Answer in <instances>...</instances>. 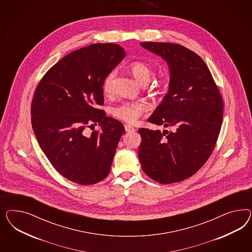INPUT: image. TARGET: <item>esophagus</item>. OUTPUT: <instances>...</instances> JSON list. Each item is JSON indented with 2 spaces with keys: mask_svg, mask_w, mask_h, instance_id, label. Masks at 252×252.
<instances>
[{
  "mask_svg": "<svg viewBox=\"0 0 252 252\" xmlns=\"http://www.w3.org/2000/svg\"><path fill=\"white\" fill-rule=\"evenodd\" d=\"M125 129L126 132H133V131H135V127H133L132 126H130V125H125Z\"/></svg>",
  "mask_w": 252,
  "mask_h": 252,
  "instance_id": "1",
  "label": "esophagus"
}]
</instances>
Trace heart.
Here are the masks:
<instances>
[{"label":"heart","instance_id":"heart-1","mask_svg":"<svg viewBox=\"0 0 252 252\" xmlns=\"http://www.w3.org/2000/svg\"><path fill=\"white\" fill-rule=\"evenodd\" d=\"M128 68L139 84H148L151 81L153 70L148 63L141 61L132 62L128 65ZM115 76V71H112L105 77L102 85L104 94H110L113 92ZM148 110V104L143 101H125L118 105L112 107L111 113L117 119H120L125 122L134 123L141 115L145 114Z\"/></svg>","mask_w":252,"mask_h":252}]
</instances>
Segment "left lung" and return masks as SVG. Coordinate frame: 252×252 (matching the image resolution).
<instances>
[{
	"instance_id": "obj_1",
	"label": "left lung",
	"mask_w": 252,
	"mask_h": 252,
	"mask_svg": "<svg viewBox=\"0 0 252 252\" xmlns=\"http://www.w3.org/2000/svg\"><path fill=\"white\" fill-rule=\"evenodd\" d=\"M140 45L167 63V94L148 119L174 131L140 128L138 158L146 175L160 184L183 181L198 172L214 151L223 103L206 63L188 48L167 42Z\"/></svg>"
}]
</instances>
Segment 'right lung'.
<instances>
[{
    "instance_id": "add662e5",
    "label": "right lung",
    "mask_w": 252,
    "mask_h": 252,
    "mask_svg": "<svg viewBox=\"0 0 252 252\" xmlns=\"http://www.w3.org/2000/svg\"><path fill=\"white\" fill-rule=\"evenodd\" d=\"M126 52L114 43H96L65 55L46 73L31 103L32 128L57 172L79 185H93L110 173L125 132L122 123L98 108L104 102L105 77ZM101 129L87 136L84 128Z\"/></svg>"
}]
</instances>
